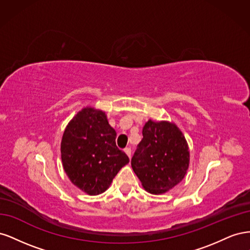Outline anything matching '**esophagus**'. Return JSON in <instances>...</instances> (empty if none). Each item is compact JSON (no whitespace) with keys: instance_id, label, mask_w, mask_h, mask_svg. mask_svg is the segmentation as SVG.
I'll return each instance as SVG.
<instances>
[{"instance_id":"esophagus-1","label":"esophagus","mask_w":250,"mask_h":250,"mask_svg":"<svg viewBox=\"0 0 250 250\" xmlns=\"http://www.w3.org/2000/svg\"><path fill=\"white\" fill-rule=\"evenodd\" d=\"M124 151H125V153L128 155V157H131V149L130 148H125L124 149Z\"/></svg>"}]
</instances>
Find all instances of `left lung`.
Wrapping results in <instances>:
<instances>
[{"label":"left lung","instance_id":"left-lung-1","mask_svg":"<svg viewBox=\"0 0 250 250\" xmlns=\"http://www.w3.org/2000/svg\"><path fill=\"white\" fill-rule=\"evenodd\" d=\"M190 162L186 139L176 125L149 120L131 158V167L145 190L169 191L184 179Z\"/></svg>","mask_w":250,"mask_h":250}]
</instances>
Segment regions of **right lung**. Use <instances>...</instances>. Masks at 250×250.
Returning <instances> with one entry per match:
<instances>
[{
    "instance_id": "add662e5",
    "label": "right lung",
    "mask_w": 250,
    "mask_h": 250,
    "mask_svg": "<svg viewBox=\"0 0 250 250\" xmlns=\"http://www.w3.org/2000/svg\"><path fill=\"white\" fill-rule=\"evenodd\" d=\"M117 132L105 112L83 108L66 126L62 140L63 169L72 183L88 195L107 190L129 158L116 145Z\"/></svg>"
}]
</instances>
